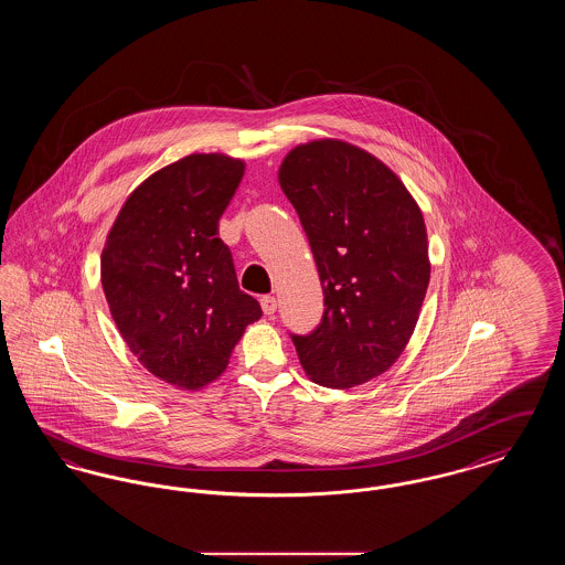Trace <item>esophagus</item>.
<instances>
[{
    "label": "esophagus",
    "mask_w": 565,
    "mask_h": 565,
    "mask_svg": "<svg viewBox=\"0 0 565 565\" xmlns=\"http://www.w3.org/2000/svg\"><path fill=\"white\" fill-rule=\"evenodd\" d=\"M260 307H263V311H265L267 318H273L275 311H277V300H275V296H263V298H260Z\"/></svg>",
    "instance_id": "34e87169"
}]
</instances>
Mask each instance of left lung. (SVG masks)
I'll use <instances>...</instances> for the list:
<instances>
[{"mask_svg":"<svg viewBox=\"0 0 565 565\" xmlns=\"http://www.w3.org/2000/svg\"><path fill=\"white\" fill-rule=\"evenodd\" d=\"M279 186L307 233L323 290L320 326L296 337L307 376L350 390L403 353L430 284L424 214L403 180L343 139L292 148Z\"/></svg>","mask_w":565,"mask_h":565,"instance_id":"8db88e82","label":"left lung"}]
</instances>
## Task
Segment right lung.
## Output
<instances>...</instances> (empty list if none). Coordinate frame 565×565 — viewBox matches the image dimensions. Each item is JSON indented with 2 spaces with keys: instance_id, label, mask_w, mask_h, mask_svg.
Returning a JSON list of instances; mask_svg holds the SVG:
<instances>
[{
  "instance_id": "obj_1",
  "label": "right lung",
  "mask_w": 565,
  "mask_h": 565,
  "mask_svg": "<svg viewBox=\"0 0 565 565\" xmlns=\"http://www.w3.org/2000/svg\"><path fill=\"white\" fill-rule=\"evenodd\" d=\"M245 162L189 154L129 194L102 252V286L135 358L178 390H203L228 366L256 298L239 290L217 222L239 189Z\"/></svg>"
}]
</instances>
